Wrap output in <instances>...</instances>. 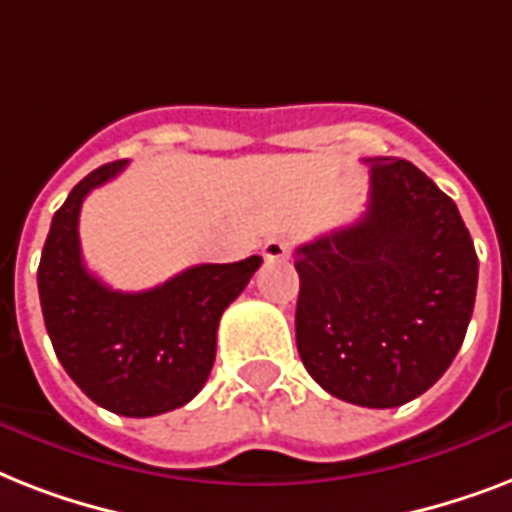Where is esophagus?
<instances>
[{
    "label": "esophagus",
    "instance_id": "obj_1",
    "mask_svg": "<svg viewBox=\"0 0 512 512\" xmlns=\"http://www.w3.org/2000/svg\"><path fill=\"white\" fill-rule=\"evenodd\" d=\"M289 255V244L287 239H281V236H273V239H268L263 244V257L265 260H284V257Z\"/></svg>",
    "mask_w": 512,
    "mask_h": 512
}]
</instances>
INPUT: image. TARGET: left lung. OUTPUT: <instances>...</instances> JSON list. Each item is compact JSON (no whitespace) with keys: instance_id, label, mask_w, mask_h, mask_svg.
<instances>
[{"instance_id":"left-lung-1","label":"left lung","mask_w":512,"mask_h":512,"mask_svg":"<svg viewBox=\"0 0 512 512\" xmlns=\"http://www.w3.org/2000/svg\"><path fill=\"white\" fill-rule=\"evenodd\" d=\"M356 223L297 247L295 332L305 369L348 404L390 409L422 396L457 356L478 287L460 209L406 159H366Z\"/></svg>"}]
</instances>
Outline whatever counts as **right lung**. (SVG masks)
<instances>
[{"label":"right lung","mask_w":512,"mask_h":512,"mask_svg":"<svg viewBox=\"0 0 512 512\" xmlns=\"http://www.w3.org/2000/svg\"><path fill=\"white\" fill-rule=\"evenodd\" d=\"M127 167H98L55 212L39 260V300L55 356L84 396L122 417H156L188 404L207 382L220 316L263 257L193 265L146 292H116L82 260L84 196Z\"/></svg>","instance_id":"1"}]
</instances>
